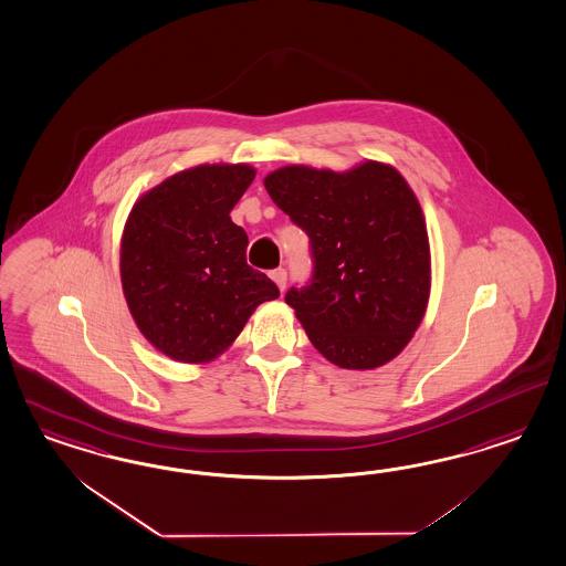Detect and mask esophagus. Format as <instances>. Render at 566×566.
<instances>
[{"label": "esophagus", "instance_id": "1", "mask_svg": "<svg viewBox=\"0 0 566 566\" xmlns=\"http://www.w3.org/2000/svg\"><path fill=\"white\" fill-rule=\"evenodd\" d=\"M271 279L275 281L276 287L283 291L285 290V285H287V271H285V269H275V271L271 273Z\"/></svg>", "mask_w": 566, "mask_h": 566}]
</instances>
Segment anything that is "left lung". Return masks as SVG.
Instances as JSON below:
<instances>
[{
	"label": "left lung",
	"instance_id": "1",
	"mask_svg": "<svg viewBox=\"0 0 566 566\" xmlns=\"http://www.w3.org/2000/svg\"><path fill=\"white\" fill-rule=\"evenodd\" d=\"M264 188L310 238V285L285 302L312 345L345 370L399 356L430 297L428 229L403 176L378 161L349 171L287 165Z\"/></svg>",
	"mask_w": 566,
	"mask_h": 566
}]
</instances>
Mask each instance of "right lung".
I'll return each instance as SVG.
<instances>
[{"label": "right lung", "mask_w": 566, "mask_h": 566, "mask_svg": "<svg viewBox=\"0 0 566 566\" xmlns=\"http://www.w3.org/2000/svg\"><path fill=\"white\" fill-rule=\"evenodd\" d=\"M256 169L214 163L184 169L136 200L119 248L129 314L176 361L207 364L238 339L252 312L279 297L245 262L248 235L229 217Z\"/></svg>", "instance_id": "right-lung-1"}]
</instances>
